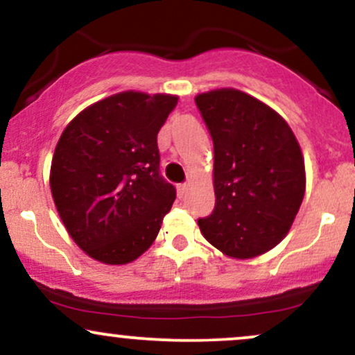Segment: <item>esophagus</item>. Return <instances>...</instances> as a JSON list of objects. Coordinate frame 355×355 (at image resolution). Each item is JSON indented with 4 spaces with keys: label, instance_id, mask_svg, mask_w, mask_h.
Segmentation results:
<instances>
[{
    "label": "esophagus",
    "instance_id": "esophagus-1",
    "mask_svg": "<svg viewBox=\"0 0 355 355\" xmlns=\"http://www.w3.org/2000/svg\"><path fill=\"white\" fill-rule=\"evenodd\" d=\"M177 190H178V195L183 198L187 195V191H189V183H180V185L177 187Z\"/></svg>",
    "mask_w": 355,
    "mask_h": 355
}]
</instances>
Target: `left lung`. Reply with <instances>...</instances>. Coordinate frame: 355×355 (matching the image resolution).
<instances>
[{
	"label": "left lung",
	"instance_id": "8db88e82",
	"mask_svg": "<svg viewBox=\"0 0 355 355\" xmlns=\"http://www.w3.org/2000/svg\"><path fill=\"white\" fill-rule=\"evenodd\" d=\"M195 103L214 140L215 210L198 220L202 235L232 259L266 254L288 234L304 200L299 141L282 115L240 89L198 93Z\"/></svg>",
	"mask_w": 355,
	"mask_h": 355
}]
</instances>
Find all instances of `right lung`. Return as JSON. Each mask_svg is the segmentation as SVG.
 Instances as JSON below:
<instances>
[{
    "instance_id": "add662e5",
    "label": "right lung",
    "mask_w": 355,
    "mask_h": 355,
    "mask_svg": "<svg viewBox=\"0 0 355 355\" xmlns=\"http://www.w3.org/2000/svg\"><path fill=\"white\" fill-rule=\"evenodd\" d=\"M168 93L120 92L61 133L50 168L56 210L73 242L107 266L133 262L157 239L175 200L158 173L157 135L177 107Z\"/></svg>"
}]
</instances>
